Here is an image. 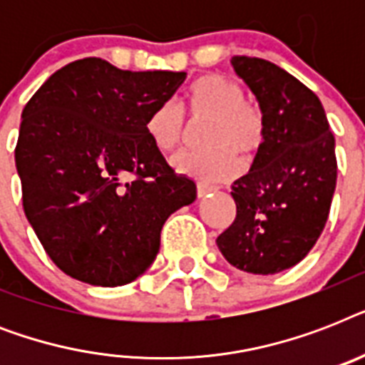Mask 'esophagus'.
I'll return each mask as SVG.
<instances>
[{"instance_id":"esophagus-1","label":"esophagus","mask_w":365,"mask_h":365,"mask_svg":"<svg viewBox=\"0 0 365 365\" xmlns=\"http://www.w3.org/2000/svg\"><path fill=\"white\" fill-rule=\"evenodd\" d=\"M216 191L217 187H214V185H205V183H199V185H197V197H199V199H202L206 195L216 193Z\"/></svg>"}]
</instances>
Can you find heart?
Masks as SVG:
<instances>
[{
  "label": "heart",
  "instance_id": "heart-1",
  "mask_svg": "<svg viewBox=\"0 0 365 365\" xmlns=\"http://www.w3.org/2000/svg\"><path fill=\"white\" fill-rule=\"evenodd\" d=\"M244 87L223 73H208L191 85L183 111L189 121H206L195 151L176 155L172 165L178 174L199 182H225L239 172L240 159H254L265 140V115L257 102L244 96ZM180 106H157L145 123V132L155 148L170 153L183 142L187 125Z\"/></svg>",
  "mask_w": 365,
  "mask_h": 365
}]
</instances>
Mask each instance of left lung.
<instances>
[{
	"instance_id": "left-lung-1",
	"label": "left lung",
	"mask_w": 365,
	"mask_h": 365,
	"mask_svg": "<svg viewBox=\"0 0 365 365\" xmlns=\"http://www.w3.org/2000/svg\"><path fill=\"white\" fill-rule=\"evenodd\" d=\"M265 115V140L246 176L231 185L235 222L217 237L240 271L274 274L305 257L322 235L337 182L335 138L322 102L269 60L233 56Z\"/></svg>"
}]
</instances>
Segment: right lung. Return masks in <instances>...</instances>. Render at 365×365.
<instances>
[{
    "label": "right lung",
    "instance_id": "right-lung-1",
    "mask_svg": "<svg viewBox=\"0 0 365 365\" xmlns=\"http://www.w3.org/2000/svg\"><path fill=\"white\" fill-rule=\"evenodd\" d=\"M185 77L91 56L54 71L26 104L14 148L22 206L68 277L106 288L132 282L153 263L166 217L197 197L145 132Z\"/></svg>",
    "mask_w": 365,
    "mask_h": 365
}]
</instances>
